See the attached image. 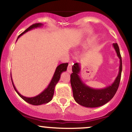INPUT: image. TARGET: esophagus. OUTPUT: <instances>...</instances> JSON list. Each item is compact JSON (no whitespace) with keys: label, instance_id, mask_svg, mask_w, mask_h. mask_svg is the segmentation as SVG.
Returning <instances> with one entry per match:
<instances>
[{"label":"esophagus","instance_id":"obj_1","mask_svg":"<svg viewBox=\"0 0 132 132\" xmlns=\"http://www.w3.org/2000/svg\"><path fill=\"white\" fill-rule=\"evenodd\" d=\"M72 64L71 63H70L69 64V66H68V71L69 72H72Z\"/></svg>","mask_w":132,"mask_h":132}]
</instances>
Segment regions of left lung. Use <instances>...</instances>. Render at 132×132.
<instances>
[{
	"label": "left lung",
	"mask_w": 132,
	"mask_h": 132,
	"mask_svg": "<svg viewBox=\"0 0 132 132\" xmlns=\"http://www.w3.org/2000/svg\"><path fill=\"white\" fill-rule=\"evenodd\" d=\"M113 46L120 59L119 72L115 81L111 85L105 88L97 89L86 85L79 76L81 68L78 63L72 66V73L71 75V85L73 97L78 104L86 107H97L110 101L116 94L119 88L122 70V57L117 43H113Z\"/></svg>",
	"instance_id": "1"
}]
</instances>
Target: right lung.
<instances>
[{"mask_svg":"<svg viewBox=\"0 0 132 132\" xmlns=\"http://www.w3.org/2000/svg\"><path fill=\"white\" fill-rule=\"evenodd\" d=\"M43 24L40 23L33 24L32 25H31V26L28 27L27 30H25L17 38V40L19 38H20L22 35H23L24 33L27 32V31H30V30H32L33 28H38V27H41L43 26ZM68 65V63H63V64H61L59 65V66H57L55 72H54V73L52 79H51L50 83L48 87H47L42 93H40V94L37 95V96L33 97H25L23 96V95H21L17 91V90L16 89L15 87L14 84H13V81L12 79L11 76L12 82L13 86V87H14V89L15 90V91L16 92V93L19 94V96L22 99H23L25 101H26L27 102H28V104H31V105H39L43 104H47V103L50 102L51 100H52V98L54 95V90L55 86L56 85L57 83L58 82L62 72L67 70Z\"/></svg>","mask_w":132,"mask_h":132,"instance_id":"1","label":"right lung"}]
</instances>
